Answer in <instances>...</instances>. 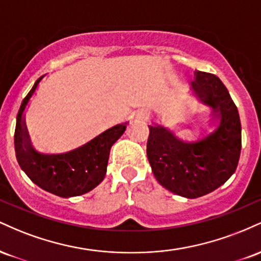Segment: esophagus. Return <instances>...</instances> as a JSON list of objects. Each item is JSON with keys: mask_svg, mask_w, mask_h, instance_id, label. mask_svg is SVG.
Here are the masks:
<instances>
[{"mask_svg": "<svg viewBox=\"0 0 261 261\" xmlns=\"http://www.w3.org/2000/svg\"><path fill=\"white\" fill-rule=\"evenodd\" d=\"M146 115H147V113H146L145 110H136V112L133 113L134 119H143Z\"/></svg>", "mask_w": 261, "mask_h": 261, "instance_id": "obj_1", "label": "esophagus"}]
</instances>
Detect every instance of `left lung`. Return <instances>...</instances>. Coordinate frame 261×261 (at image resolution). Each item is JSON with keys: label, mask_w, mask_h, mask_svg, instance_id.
Segmentation results:
<instances>
[{"label": "left lung", "mask_w": 261, "mask_h": 261, "mask_svg": "<svg viewBox=\"0 0 261 261\" xmlns=\"http://www.w3.org/2000/svg\"><path fill=\"white\" fill-rule=\"evenodd\" d=\"M190 91L211 109L215 130L202 139L184 141L160 124L148 125L147 157L163 188L176 195L196 199L223 185L238 166L242 127L238 109L217 76L195 71Z\"/></svg>", "instance_id": "1"}]
</instances>
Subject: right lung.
Returning a JSON list of instances; mask_svg holds the SVG:
<instances>
[{
	"label": "right lung",
	"instance_id": "right-lung-1",
	"mask_svg": "<svg viewBox=\"0 0 261 261\" xmlns=\"http://www.w3.org/2000/svg\"><path fill=\"white\" fill-rule=\"evenodd\" d=\"M41 76L20 104L14 131L18 163L29 179L45 191L61 197L83 195L103 181L110 148L126 130L127 121L116 124L94 139L64 153H41L33 147L27 130L24 112L37 91Z\"/></svg>",
	"mask_w": 261,
	"mask_h": 261
}]
</instances>
